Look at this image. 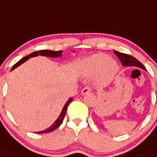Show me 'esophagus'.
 <instances>
[{
	"mask_svg": "<svg viewBox=\"0 0 157 157\" xmlns=\"http://www.w3.org/2000/svg\"><path fill=\"white\" fill-rule=\"evenodd\" d=\"M91 87H89V86H86V87H85L84 89H82V92H81V93H82V95H86V94H87V93H89V92H91Z\"/></svg>",
	"mask_w": 157,
	"mask_h": 157,
	"instance_id": "1",
	"label": "esophagus"
}]
</instances>
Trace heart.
Returning a JSON list of instances; mask_svg holds the SVG:
<instances>
[{
    "label": "heart",
    "instance_id": "1",
    "mask_svg": "<svg viewBox=\"0 0 157 157\" xmlns=\"http://www.w3.org/2000/svg\"><path fill=\"white\" fill-rule=\"evenodd\" d=\"M119 68L116 61L103 53L88 56L82 61L80 65V70L83 75L90 76L98 73L99 78L102 80L110 79L118 72Z\"/></svg>",
    "mask_w": 157,
    "mask_h": 157
}]
</instances>
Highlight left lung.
<instances>
[{"mask_svg":"<svg viewBox=\"0 0 157 157\" xmlns=\"http://www.w3.org/2000/svg\"><path fill=\"white\" fill-rule=\"evenodd\" d=\"M114 53L116 54V55L119 59V60L122 62V65L125 67H137V68H142V69L145 70L146 71V68L144 67V65L141 63L140 62H139L136 58L132 57L129 55H126L124 53H121V52H116L114 51Z\"/></svg>","mask_w":157,"mask_h":157,"instance_id":"1","label":"left lung"}]
</instances>
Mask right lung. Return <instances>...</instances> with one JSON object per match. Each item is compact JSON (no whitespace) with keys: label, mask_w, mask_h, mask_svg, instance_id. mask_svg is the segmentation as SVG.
<instances>
[{"label":"right lung","mask_w":157,"mask_h":157,"mask_svg":"<svg viewBox=\"0 0 157 157\" xmlns=\"http://www.w3.org/2000/svg\"><path fill=\"white\" fill-rule=\"evenodd\" d=\"M73 52H75L74 51H73ZM62 51L55 52V51H52V50H41V51H38V52H32V53H31L30 55H27V56H25V58H23V59H21L19 62H17V63H16L15 65L12 67V68H11V71H13L14 68H16L17 67H18L19 65H21V64H23L25 62H26L27 60H28L30 58L36 57V56H38V55H41V56H46V57H50V58H59V57H61V56H62ZM72 100H73V98L71 97V98H70L67 101L66 103H65V105H64L63 109H62V112H61L60 115H59V116L58 117V119L55 121V122H54L53 124H52L50 127L48 128V129H44V130H43V131L38 132L37 133H47V132H52V131H54L55 129H57L58 127H59V126H60V125L62 124V122H63V119H64V118H65V115H66L67 107H68V104H69L70 102L72 101Z\"/></svg>","instance_id":"right-lung-1"}]
</instances>
